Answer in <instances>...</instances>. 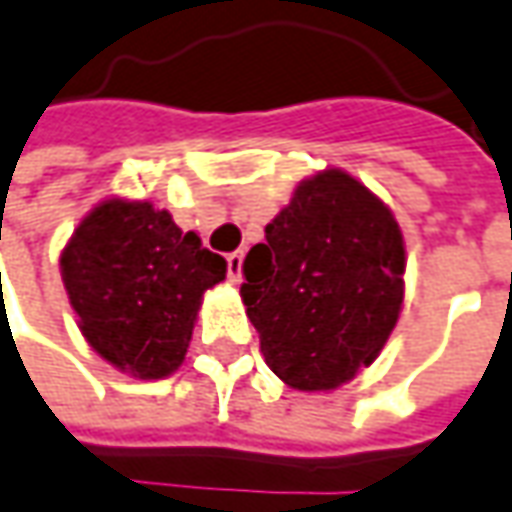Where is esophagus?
<instances>
[{
  "mask_svg": "<svg viewBox=\"0 0 512 512\" xmlns=\"http://www.w3.org/2000/svg\"><path fill=\"white\" fill-rule=\"evenodd\" d=\"M242 262H245V253H242V250H236V253L227 256V276H230L233 285L242 282Z\"/></svg>",
  "mask_w": 512,
  "mask_h": 512,
  "instance_id": "esophagus-1",
  "label": "esophagus"
}]
</instances>
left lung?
I'll list each match as a JSON object with an SVG mask.
<instances>
[{"label": "left lung", "mask_w": 512, "mask_h": 512, "mask_svg": "<svg viewBox=\"0 0 512 512\" xmlns=\"http://www.w3.org/2000/svg\"><path fill=\"white\" fill-rule=\"evenodd\" d=\"M242 299L267 367L296 390H333L382 353L404 299V239L390 207L322 170L245 256Z\"/></svg>", "instance_id": "8db88e82"}]
</instances>
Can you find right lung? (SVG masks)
<instances>
[{
	"label": "right lung",
	"instance_id": "add662e5",
	"mask_svg": "<svg viewBox=\"0 0 512 512\" xmlns=\"http://www.w3.org/2000/svg\"><path fill=\"white\" fill-rule=\"evenodd\" d=\"M62 282L88 344L139 379H165L185 362L205 290L227 262L182 233L168 210L108 199L73 230Z\"/></svg>",
	"mask_w": 512,
	"mask_h": 512
}]
</instances>
